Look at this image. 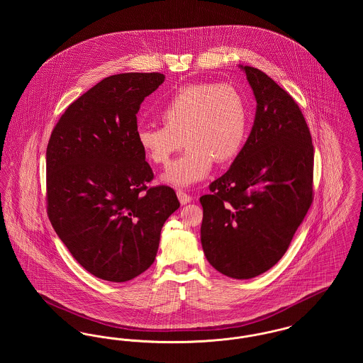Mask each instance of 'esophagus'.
I'll use <instances>...</instances> for the list:
<instances>
[{
	"label": "esophagus",
	"instance_id": "34e87169",
	"mask_svg": "<svg viewBox=\"0 0 363 363\" xmlns=\"http://www.w3.org/2000/svg\"><path fill=\"white\" fill-rule=\"evenodd\" d=\"M177 196H178L179 203H181L182 206H185V204H188V203L191 201V197H190L189 194H188L186 191H184L182 189L177 190Z\"/></svg>",
	"mask_w": 363,
	"mask_h": 363
}]
</instances>
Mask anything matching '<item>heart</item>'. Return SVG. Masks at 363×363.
Returning <instances> with one entry per match:
<instances>
[{
    "label": "heart",
    "mask_w": 363,
    "mask_h": 363,
    "mask_svg": "<svg viewBox=\"0 0 363 363\" xmlns=\"http://www.w3.org/2000/svg\"><path fill=\"white\" fill-rule=\"evenodd\" d=\"M163 125L138 130L141 151L155 164L166 166L189 145L163 175L167 184L188 186L207 175L212 163H227L240 154L247 135L245 96L227 83H194L178 88L160 110Z\"/></svg>",
    "instance_id": "obj_1"
}]
</instances>
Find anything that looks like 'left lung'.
Listing matches in <instances>:
<instances>
[{"label":"left lung","instance_id":"1","mask_svg":"<svg viewBox=\"0 0 363 363\" xmlns=\"http://www.w3.org/2000/svg\"><path fill=\"white\" fill-rule=\"evenodd\" d=\"M257 110L241 152L200 197L201 243L225 277L252 279L287 252L313 203L314 148L293 96L268 74L242 67Z\"/></svg>","mask_w":363,"mask_h":363}]
</instances>
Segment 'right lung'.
<instances>
[{
  "instance_id": "right-lung-1",
  "label": "right lung",
  "mask_w": 363,
  "mask_h": 363,
  "mask_svg": "<svg viewBox=\"0 0 363 363\" xmlns=\"http://www.w3.org/2000/svg\"><path fill=\"white\" fill-rule=\"evenodd\" d=\"M164 74L120 73L68 106L46 150V207L52 228L94 277L126 281L155 261L160 231L179 208L174 189L148 186L138 141L140 104Z\"/></svg>"
}]
</instances>
